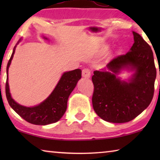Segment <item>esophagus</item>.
<instances>
[{
    "instance_id": "obj_1",
    "label": "esophagus",
    "mask_w": 160,
    "mask_h": 160,
    "mask_svg": "<svg viewBox=\"0 0 160 160\" xmlns=\"http://www.w3.org/2000/svg\"><path fill=\"white\" fill-rule=\"evenodd\" d=\"M82 76L85 78H89L91 76V71L88 68H84L82 70Z\"/></svg>"
}]
</instances>
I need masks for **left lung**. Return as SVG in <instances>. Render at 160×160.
<instances>
[{"instance_id": "8db88e82", "label": "left lung", "mask_w": 160, "mask_h": 160, "mask_svg": "<svg viewBox=\"0 0 160 160\" xmlns=\"http://www.w3.org/2000/svg\"><path fill=\"white\" fill-rule=\"evenodd\" d=\"M132 34L130 51L113 59L106 68L94 71L92 77L93 108L106 122L131 121L149 106L154 96L157 71L153 52L141 35ZM124 69L133 72L126 81L118 76Z\"/></svg>"}]
</instances>
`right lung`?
Masks as SVG:
<instances>
[{
    "instance_id": "right-lung-1",
    "label": "right lung",
    "mask_w": 160,
    "mask_h": 160,
    "mask_svg": "<svg viewBox=\"0 0 160 160\" xmlns=\"http://www.w3.org/2000/svg\"><path fill=\"white\" fill-rule=\"evenodd\" d=\"M43 38L44 40H48V38L44 36H43ZM21 41L22 38L19 39L14 47L6 67L7 79L6 83V95L8 104L17 114L29 123L36 125H47L54 123L59 121L64 115L67 109L68 99L76 87L78 80L82 78V71L81 69H75L73 71L63 73L54 90L49 97L40 104L32 107L22 106L12 98L8 82V68L14 57L17 46Z\"/></svg>"
}]
</instances>
